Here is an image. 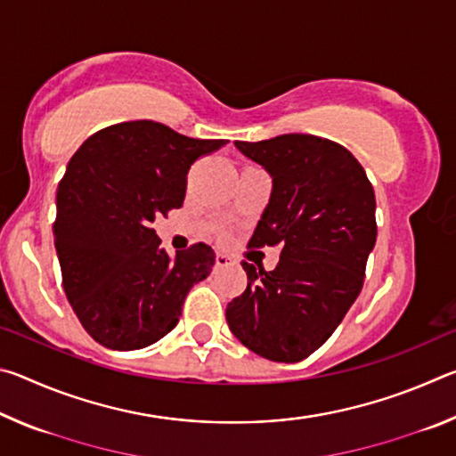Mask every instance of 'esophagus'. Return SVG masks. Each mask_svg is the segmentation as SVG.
Here are the masks:
<instances>
[{
  "mask_svg": "<svg viewBox=\"0 0 456 456\" xmlns=\"http://www.w3.org/2000/svg\"><path fill=\"white\" fill-rule=\"evenodd\" d=\"M215 264H217V267H227L231 264V259L225 256V253H217V257H215Z\"/></svg>",
  "mask_w": 456,
  "mask_h": 456,
  "instance_id": "obj_1",
  "label": "esophagus"
}]
</instances>
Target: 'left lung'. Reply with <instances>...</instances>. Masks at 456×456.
<instances>
[{
    "label": "left lung",
    "instance_id": "8db88e82",
    "mask_svg": "<svg viewBox=\"0 0 456 456\" xmlns=\"http://www.w3.org/2000/svg\"><path fill=\"white\" fill-rule=\"evenodd\" d=\"M235 146L272 176L249 247L280 245L281 256L273 272L243 261L247 289L225 318L257 356L299 362L356 302L376 243L374 189L354 154L328 138L293 133Z\"/></svg>",
    "mask_w": 456,
    "mask_h": 456
}]
</instances>
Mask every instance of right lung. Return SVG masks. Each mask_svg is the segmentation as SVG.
<instances>
[{"instance_id":"add662e5","label":"right lung","mask_w":456,"mask_h":456,"mask_svg":"<svg viewBox=\"0 0 456 456\" xmlns=\"http://www.w3.org/2000/svg\"><path fill=\"white\" fill-rule=\"evenodd\" d=\"M223 144L133 120L98 130L70 159L53 243L68 302L98 344L128 352L159 342L179 323L192 285L211 273L209 245L171 257L151 223L179 209L191 165Z\"/></svg>"}]
</instances>
